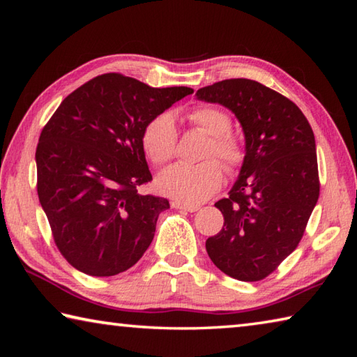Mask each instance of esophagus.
Listing matches in <instances>:
<instances>
[{"label": "esophagus", "instance_id": "esophagus-1", "mask_svg": "<svg viewBox=\"0 0 357 357\" xmlns=\"http://www.w3.org/2000/svg\"><path fill=\"white\" fill-rule=\"evenodd\" d=\"M172 207L173 208H178V210L190 211V213H193V211H196V210H199L198 206H190V204H183V202H178V201H173L172 202Z\"/></svg>", "mask_w": 357, "mask_h": 357}]
</instances>
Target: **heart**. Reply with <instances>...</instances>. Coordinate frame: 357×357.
<instances>
[{
  "instance_id": "obj_1",
  "label": "heart",
  "mask_w": 357,
  "mask_h": 357,
  "mask_svg": "<svg viewBox=\"0 0 357 357\" xmlns=\"http://www.w3.org/2000/svg\"><path fill=\"white\" fill-rule=\"evenodd\" d=\"M187 119L210 135L199 164H173L158 176V190L170 198L199 204L215 195L224 181L221 159L229 173L238 172L245 162L247 150L241 136L231 130V116L216 105H199L188 112ZM144 153L155 165L169 162L176 153L178 132L170 113H159L146 124L141 135Z\"/></svg>"
}]
</instances>
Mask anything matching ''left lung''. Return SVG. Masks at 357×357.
Masks as SVG:
<instances>
[{
    "instance_id": "1",
    "label": "left lung",
    "mask_w": 357,
    "mask_h": 357,
    "mask_svg": "<svg viewBox=\"0 0 357 357\" xmlns=\"http://www.w3.org/2000/svg\"><path fill=\"white\" fill-rule=\"evenodd\" d=\"M196 96L236 115L247 150L229 198L215 204L224 227L207 253L230 278L262 280L299 245L319 198L314 133L298 105L253 79L219 81Z\"/></svg>"
}]
</instances>
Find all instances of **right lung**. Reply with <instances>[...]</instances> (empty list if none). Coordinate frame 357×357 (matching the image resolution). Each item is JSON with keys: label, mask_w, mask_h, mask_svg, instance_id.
Returning <instances> with one entry per match:
<instances>
[{"label": "right lung", "mask_w": 357, "mask_h": 357, "mask_svg": "<svg viewBox=\"0 0 357 357\" xmlns=\"http://www.w3.org/2000/svg\"><path fill=\"white\" fill-rule=\"evenodd\" d=\"M190 87L153 89L121 73L87 81L59 104L36 147V190L53 241L72 267L115 276L141 259L169 201L151 181L141 135Z\"/></svg>", "instance_id": "obj_1"}]
</instances>
